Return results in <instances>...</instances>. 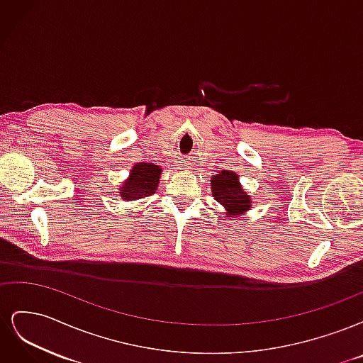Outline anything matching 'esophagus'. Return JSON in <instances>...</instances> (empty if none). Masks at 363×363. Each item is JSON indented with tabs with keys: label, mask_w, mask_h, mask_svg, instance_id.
I'll return each instance as SVG.
<instances>
[{
	"label": "esophagus",
	"mask_w": 363,
	"mask_h": 363,
	"mask_svg": "<svg viewBox=\"0 0 363 363\" xmlns=\"http://www.w3.org/2000/svg\"><path fill=\"white\" fill-rule=\"evenodd\" d=\"M183 169H188V167H183Z\"/></svg>",
	"instance_id": "1"
}]
</instances>
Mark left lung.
<instances>
[{"label": "left lung", "mask_w": 363, "mask_h": 363, "mask_svg": "<svg viewBox=\"0 0 363 363\" xmlns=\"http://www.w3.org/2000/svg\"><path fill=\"white\" fill-rule=\"evenodd\" d=\"M213 199L223 206L225 218H235L251 211V196L239 182V175L233 171H221L211 179Z\"/></svg>", "instance_id": "left-lung-1"}]
</instances>
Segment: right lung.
I'll return each instance as SVG.
<instances>
[{"instance_id":"add662e5","label":"right lung","mask_w":363,"mask_h":363,"mask_svg":"<svg viewBox=\"0 0 363 363\" xmlns=\"http://www.w3.org/2000/svg\"><path fill=\"white\" fill-rule=\"evenodd\" d=\"M162 168L155 163L140 162L130 169L128 177L119 186V195L124 201H136L155 194L159 188Z\"/></svg>"}]
</instances>
